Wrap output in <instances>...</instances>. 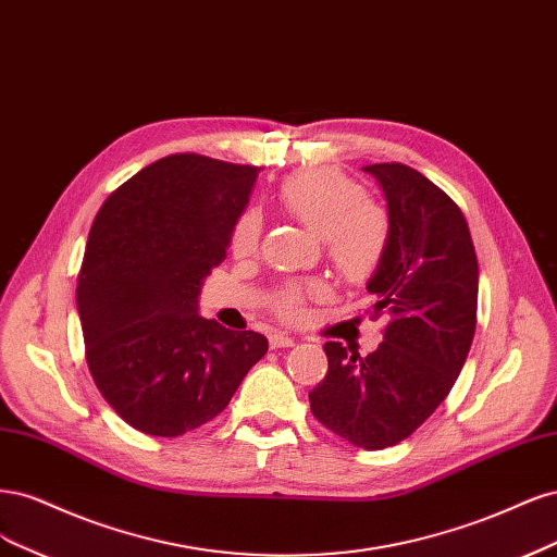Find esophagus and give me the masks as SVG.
Returning <instances> with one entry per match:
<instances>
[{"label":"esophagus","mask_w":557,"mask_h":557,"mask_svg":"<svg viewBox=\"0 0 557 557\" xmlns=\"http://www.w3.org/2000/svg\"><path fill=\"white\" fill-rule=\"evenodd\" d=\"M294 345H296V339L292 335H286L282 331L271 333V347L273 349H277V347H294Z\"/></svg>","instance_id":"34e87169"}]
</instances>
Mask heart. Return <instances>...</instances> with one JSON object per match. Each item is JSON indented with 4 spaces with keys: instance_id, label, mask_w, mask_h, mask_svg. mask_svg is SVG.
<instances>
[{
    "instance_id": "heart-1",
    "label": "heart",
    "mask_w": 557,
    "mask_h": 557,
    "mask_svg": "<svg viewBox=\"0 0 557 557\" xmlns=\"http://www.w3.org/2000/svg\"><path fill=\"white\" fill-rule=\"evenodd\" d=\"M275 203L305 228L321 238L324 252L339 277L347 282H366L380 268L388 247V222L380 208L368 203V191L345 173L333 169L305 171L286 177L280 185ZM259 218L245 212L233 226L231 247L245 257L252 255L259 243ZM305 294H317L289 286L280 296V310L286 317H298Z\"/></svg>"
}]
</instances>
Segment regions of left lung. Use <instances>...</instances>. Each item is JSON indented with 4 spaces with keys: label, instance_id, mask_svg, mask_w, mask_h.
<instances>
[{
    "label": "left lung",
    "instance_id": "left-lung-1",
    "mask_svg": "<svg viewBox=\"0 0 557 557\" xmlns=\"http://www.w3.org/2000/svg\"><path fill=\"white\" fill-rule=\"evenodd\" d=\"M388 208L386 255L368 280L382 345L366 358L326 343L329 372L312 414L354 446L380 451L409 437L448 396L472 347L479 265L460 208L405 164L363 166Z\"/></svg>",
    "mask_w": 557,
    "mask_h": 557
}]
</instances>
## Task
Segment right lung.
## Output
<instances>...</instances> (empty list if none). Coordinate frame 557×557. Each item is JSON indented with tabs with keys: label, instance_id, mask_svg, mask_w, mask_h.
<instances>
[{
	"label": "right lung",
	"instance_id": "obj_1",
	"mask_svg": "<svg viewBox=\"0 0 557 557\" xmlns=\"http://www.w3.org/2000/svg\"><path fill=\"white\" fill-rule=\"evenodd\" d=\"M255 181V166L171 154L115 189L89 228L76 286L87 366L140 433L208 423L268 351L261 333L199 314Z\"/></svg>",
	"mask_w": 557,
	"mask_h": 557
}]
</instances>
